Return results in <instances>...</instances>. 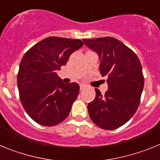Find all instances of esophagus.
<instances>
[{"instance_id":"esophagus-1","label":"esophagus","mask_w":160,"mask_h":160,"mask_svg":"<svg viewBox=\"0 0 160 160\" xmlns=\"http://www.w3.org/2000/svg\"><path fill=\"white\" fill-rule=\"evenodd\" d=\"M86 88H87V87H86L85 85H83V84L80 85V90H85V89H86Z\"/></svg>"}]
</instances>
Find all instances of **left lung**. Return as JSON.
<instances>
[{"instance_id":"left-lung-1","label":"left lung","mask_w":160,"mask_h":160,"mask_svg":"<svg viewBox=\"0 0 160 160\" xmlns=\"http://www.w3.org/2000/svg\"><path fill=\"white\" fill-rule=\"evenodd\" d=\"M83 42L98 53L100 73L108 78L105 94L95 89V98L88 103L90 118L102 129H117L132 118L140 103L144 86L140 61L116 38L106 37Z\"/></svg>"}]
</instances>
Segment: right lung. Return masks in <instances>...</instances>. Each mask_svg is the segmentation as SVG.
Here are the masks:
<instances>
[{
	"label": "right lung",
	"mask_w": 160,
	"mask_h": 160,
	"mask_svg": "<svg viewBox=\"0 0 160 160\" xmlns=\"http://www.w3.org/2000/svg\"><path fill=\"white\" fill-rule=\"evenodd\" d=\"M82 46L78 39L49 37L35 44L22 58L18 73L20 99L29 116L38 124L55 126L70 114L79 85L64 83L56 71Z\"/></svg>",
	"instance_id": "obj_1"
}]
</instances>
